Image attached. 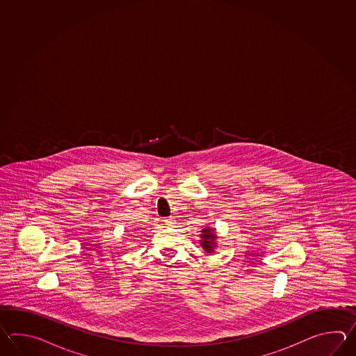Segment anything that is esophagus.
Here are the masks:
<instances>
[{"label":"esophagus","mask_w":356,"mask_h":356,"mask_svg":"<svg viewBox=\"0 0 356 356\" xmlns=\"http://www.w3.org/2000/svg\"><path fill=\"white\" fill-rule=\"evenodd\" d=\"M175 219L173 218H167V219H164V225H167V227H173L175 225Z\"/></svg>","instance_id":"esophagus-1"}]
</instances>
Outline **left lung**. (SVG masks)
Listing matches in <instances>:
<instances>
[{
  "label": "left lung",
  "instance_id": "8db88e82",
  "mask_svg": "<svg viewBox=\"0 0 356 356\" xmlns=\"http://www.w3.org/2000/svg\"><path fill=\"white\" fill-rule=\"evenodd\" d=\"M202 247H204V250H207V253H210L212 252V248H213V245H215V242H213V239L216 238L215 234L212 233V229L210 227H206L202 230Z\"/></svg>",
  "mask_w": 356,
  "mask_h": 356
}]
</instances>
